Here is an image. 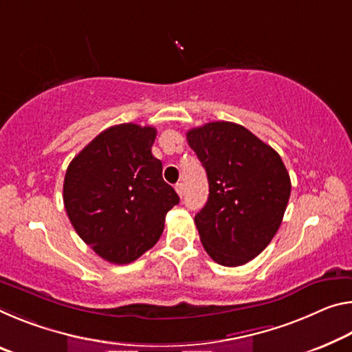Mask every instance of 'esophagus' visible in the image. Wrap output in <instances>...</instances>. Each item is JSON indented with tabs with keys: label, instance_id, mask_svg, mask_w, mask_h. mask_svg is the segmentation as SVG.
<instances>
[{
	"label": "esophagus",
	"instance_id": "esophagus-1",
	"mask_svg": "<svg viewBox=\"0 0 352 352\" xmlns=\"http://www.w3.org/2000/svg\"><path fill=\"white\" fill-rule=\"evenodd\" d=\"M175 191H177V194L180 197H183L185 196V186H183V183H177L175 185Z\"/></svg>",
	"mask_w": 352,
	"mask_h": 352
}]
</instances>
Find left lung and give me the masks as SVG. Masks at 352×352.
Returning a JSON list of instances; mask_svg holds the SVG:
<instances>
[{
	"label": "left lung",
	"instance_id": "obj_1",
	"mask_svg": "<svg viewBox=\"0 0 352 352\" xmlns=\"http://www.w3.org/2000/svg\"><path fill=\"white\" fill-rule=\"evenodd\" d=\"M208 177L210 194L194 217L216 263L241 266L263 250L282 224L292 182L274 148L233 122L186 133Z\"/></svg>",
	"mask_w": 352,
	"mask_h": 352
}]
</instances>
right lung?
Segmentation results:
<instances>
[{
    "label": "right lung",
    "mask_w": 352,
    "mask_h": 352,
    "mask_svg": "<svg viewBox=\"0 0 352 352\" xmlns=\"http://www.w3.org/2000/svg\"><path fill=\"white\" fill-rule=\"evenodd\" d=\"M155 138L153 126H109L67 167V216L82 241L111 263H131L153 248L167 211L180 200L152 155Z\"/></svg>",
    "instance_id": "obj_1"
}]
</instances>
